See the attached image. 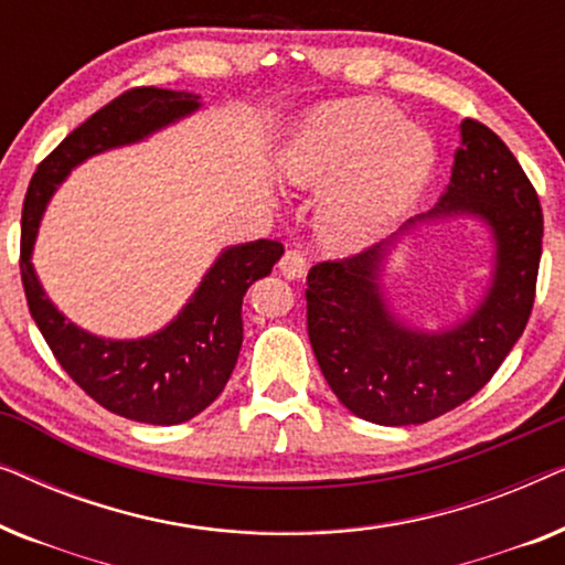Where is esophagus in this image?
<instances>
[{
  "mask_svg": "<svg viewBox=\"0 0 565 565\" xmlns=\"http://www.w3.org/2000/svg\"><path fill=\"white\" fill-rule=\"evenodd\" d=\"M277 267H280V273L288 277V280H298V277L306 275V257L303 252L298 249H288L277 262Z\"/></svg>",
  "mask_w": 565,
  "mask_h": 565,
  "instance_id": "obj_1",
  "label": "esophagus"
}]
</instances>
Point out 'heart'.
Instances as JSON below:
<instances>
[{"instance_id":"b5f03b06","label":"heart","mask_w":565,"mask_h":565,"mask_svg":"<svg viewBox=\"0 0 565 565\" xmlns=\"http://www.w3.org/2000/svg\"><path fill=\"white\" fill-rule=\"evenodd\" d=\"M280 161L298 188L334 184L319 213L321 242L334 252H354L398 221L427 182L435 149L393 105L352 99L308 118Z\"/></svg>"}]
</instances>
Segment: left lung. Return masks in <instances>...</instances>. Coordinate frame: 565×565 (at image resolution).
Here are the masks:
<instances>
[{
    "instance_id": "left-lung-1",
    "label": "left lung",
    "mask_w": 565,
    "mask_h": 565,
    "mask_svg": "<svg viewBox=\"0 0 565 565\" xmlns=\"http://www.w3.org/2000/svg\"><path fill=\"white\" fill-rule=\"evenodd\" d=\"M460 130L462 149L443 203L422 218L473 213L493 231L497 275L468 321L439 334L406 329L377 288L383 246L308 269L313 354L337 398L365 422L408 427L466 404L491 381L530 321L543 254L540 198L489 126L468 118Z\"/></svg>"
}]
</instances>
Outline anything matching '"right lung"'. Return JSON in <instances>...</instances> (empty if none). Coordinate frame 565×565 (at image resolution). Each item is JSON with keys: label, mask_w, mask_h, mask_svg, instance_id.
I'll return each mask as SVG.
<instances>
[{"label": "right lung", "mask_w": 565, "mask_h": 565, "mask_svg": "<svg viewBox=\"0 0 565 565\" xmlns=\"http://www.w3.org/2000/svg\"><path fill=\"white\" fill-rule=\"evenodd\" d=\"M198 95L159 87L122 92L74 128L30 180L22 205L20 277L28 308L53 358L107 412L143 424H182L226 388L242 350V300L249 285L273 273L282 244L273 238L231 246L203 277L184 311L164 331L138 342H105L64 321L38 282L30 252L56 184L92 153L149 136L192 113Z\"/></svg>", "instance_id": "right-lung-1"}]
</instances>
